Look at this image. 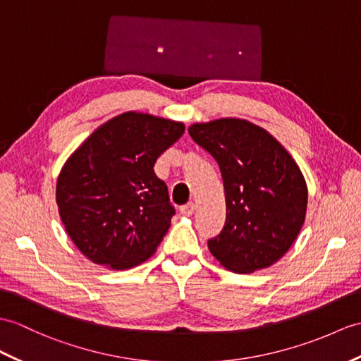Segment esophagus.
Returning a JSON list of instances; mask_svg holds the SVG:
<instances>
[{"instance_id":"obj_1","label":"esophagus","mask_w":361,"mask_h":361,"mask_svg":"<svg viewBox=\"0 0 361 361\" xmlns=\"http://www.w3.org/2000/svg\"><path fill=\"white\" fill-rule=\"evenodd\" d=\"M194 211H195V203H188V204H184V206H181L180 207V212L183 214V215H186V216H190L192 214H194Z\"/></svg>"}]
</instances>
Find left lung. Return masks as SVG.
Returning a JSON list of instances; mask_svg holds the SVG:
<instances>
[{
  "label": "left lung",
  "mask_w": 361,
  "mask_h": 361,
  "mask_svg": "<svg viewBox=\"0 0 361 361\" xmlns=\"http://www.w3.org/2000/svg\"><path fill=\"white\" fill-rule=\"evenodd\" d=\"M192 140L220 166L226 194L221 232L207 240L226 269H264L288 252L305 223L307 188L303 173L264 129L238 118L189 128Z\"/></svg>",
  "instance_id": "8db88e82"
}]
</instances>
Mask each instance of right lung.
Masks as SVG:
<instances>
[{"label":"right lung","mask_w":361,"mask_h":361,"mask_svg":"<svg viewBox=\"0 0 361 361\" xmlns=\"http://www.w3.org/2000/svg\"><path fill=\"white\" fill-rule=\"evenodd\" d=\"M184 124L126 112L92 133L56 183L61 221L90 262L121 271L152 255L175 215L155 161Z\"/></svg>","instance_id":"right-lung-1"}]
</instances>
